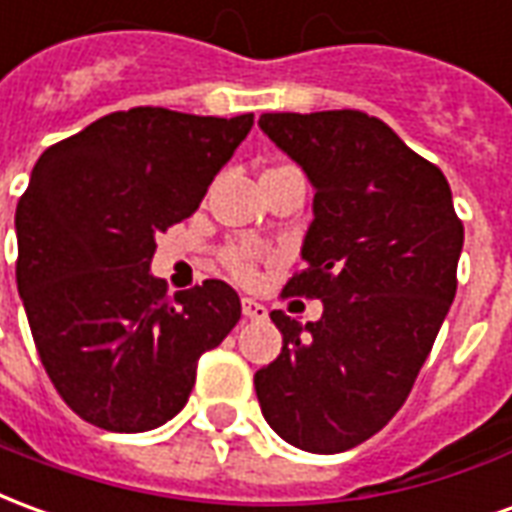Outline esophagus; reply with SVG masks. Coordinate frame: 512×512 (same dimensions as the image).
Segmentation results:
<instances>
[{"mask_svg":"<svg viewBox=\"0 0 512 512\" xmlns=\"http://www.w3.org/2000/svg\"><path fill=\"white\" fill-rule=\"evenodd\" d=\"M241 310H244V318L249 321H266L268 310L255 299H241Z\"/></svg>","mask_w":512,"mask_h":512,"instance_id":"34e87169","label":"esophagus"}]
</instances>
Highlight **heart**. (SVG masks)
<instances>
[{
  "instance_id": "b5f03b06",
  "label": "heart",
  "mask_w": 512,
  "mask_h": 512,
  "mask_svg": "<svg viewBox=\"0 0 512 512\" xmlns=\"http://www.w3.org/2000/svg\"><path fill=\"white\" fill-rule=\"evenodd\" d=\"M260 257H263V252H260L257 246L241 244V246H230V249H224L222 260H224V268H227L235 279L249 282V279H255Z\"/></svg>"
}]
</instances>
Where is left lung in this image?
Wrapping results in <instances>:
<instances>
[{"instance_id": "1", "label": "left lung", "mask_w": 512, "mask_h": 512, "mask_svg": "<svg viewBox=\"0 0 512 512\" xmlns=\"http://www.w3.org/2000/svg\"><path fill=\"white\" fill-rule=\"evenodd\" d=\"M260 128L315 189L304 268L282 296L321 299L323 315L271 312L282 354L255 373L257 400L288 444L334 455L406 403L455 299L463 224L444 172L378 117L268 112Z\"/></svg>"}]
</instances>
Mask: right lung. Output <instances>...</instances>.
Here are the masks:
<instances>
[{
    "mask_svg": "<svg viewBox=\"0 0 512 512\" xmlns=\"http://www.w3.org/2000/svg\"><path fill=\"white\" fill-rule=\"evenodd\" d=\"M252 123L136 106L51 145L32 169L16 208L18 296L54 389L98 428L142 433L175 417L200 356L241 318L227 282L169 299L150 260Z\"/></svg>",
    "mask_w": 512,
    "mask_h": 512,
    "instance_id": "1",
    "label": "right lung"
}]
</instances>
